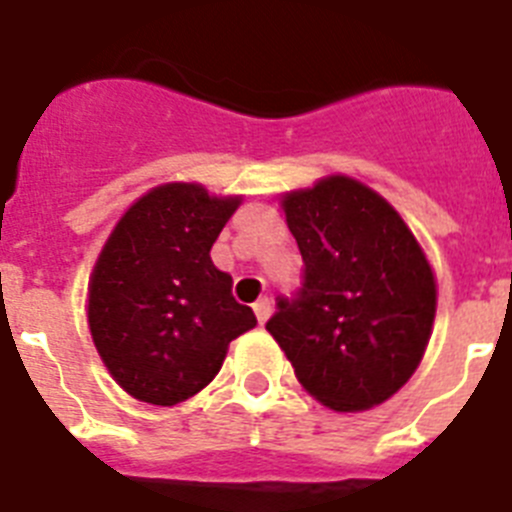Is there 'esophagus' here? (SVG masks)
Returning <instances> with one entry per match:
<instances>
[{
    "mask_svg": "<svg viewBox=\"0 0 512 512\" xmlns=\"http://www.w3.org/2000/svg\"><path fill=\"white\" fill-rule=\"evenodd\" d=\"M252 309H255V315H257V322L263 325L265 320L270 317V299H257L255 304H252Z\"/></svg>",
    "mask_w": 512,
    "mask_h": 512,
    "instance_id": "1",
    "label": "esophagus"
}]
</instances>
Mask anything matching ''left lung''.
<instances>
[{"instance_id": "obj_1", "label": "left lung", "mask_w": 512, "mask_h": 512, "mask_svg": "<svg viewBox=\"0 0 512 512\" xmlns=\"http://www.w3.org/2000/svg\"><path fill=\"white\" fill-rule=\"evenodd\" d=\"M302 286L265 322L296 380L336 411H362L406 385L427 349L437 289L422 247L377 192L349 176L283 197Z\"/></svg>"}]
</instances>
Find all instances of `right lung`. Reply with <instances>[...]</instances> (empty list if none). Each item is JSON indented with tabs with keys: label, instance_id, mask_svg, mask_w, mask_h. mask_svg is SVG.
<instances>
[{
	"label": "right lung",
	"instance_id": "1",
	"mask_svg": "<svg viewBox=\"0 0 512 512\" xmlns=\"http://www.w3.org/2000/svg\"><path fill=\"white\" fill-rule=\"evenodd\" d=\"M239 197L163 184L140 197L98 257L88 291L90 336L132 398L174 406L218 375L255 312L231 294L210 247Z\"/></svg>",
	"mask_w": 512,
	"mask_h": 512
}]
</instances>
